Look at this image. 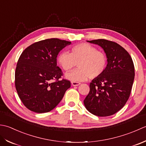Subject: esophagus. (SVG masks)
<instances>
[{
  "label": "esophagus",
  "mask_w": 146,
  "mask_h": 146,
  "mask_svg": "<svg viewBox=\"0 0 146 146\" xmlns=\"http://www.w3.org/2000/svg\"><path fill=\"white\" fill-rule=\"evenodd\" d=\"M71 83H72V85L73 86H79V85H80V84H81V83H80V82H76V81H72Z\"/></svg>",
  "instance_id": "obj_1"
}]
</instances>
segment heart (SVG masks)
<instances>
[{
    "mask_svg": "<svg viewBox=\"0 0 146 146\" xmlns=\"http://www.w3.org/2000/svg\"><path fill=\"white\" fill-rule=\"evenodd\" d=\"M57 60L65 71L72 69L77 64L78 69L65 75L67 79L72 81H84L89 77L91 79L97 78L104 72L107 65L105 53L86 43L72 47L70 53L67 52L60 53Z\"/></svg>",
    "mask_w": 146,
    "mask_h": 146,
    "instance_id": "obj_1",
    "label": "heart"
}]
</instances>
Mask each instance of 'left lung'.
<instances>
[{
  "label": "left lung",
  "instance_id": "8db88e82",
  "mask_svg": "<svg viewBox=\"0 0 146 146\" xmlns=\"http://www.w3.org/2000/svg\"><path fill=\"white\" fill-rule=\"evenodd\" d=\"M88 41L102 47L108 64L102 75L92 80L84 104L92 114L108 117L122 108L129 100L134 80V65L127 50L114 41Z\"/></svg>",
  "mask_w": 146,
  "mask_h": 146
}]
</instances>
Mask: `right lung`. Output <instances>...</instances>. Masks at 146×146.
Listing matches in <instances>:
<instances>
[{
  "mask_svg": "<svg viewBox=\"0 0 146 146\" xmlns=\"http://www.w3.org/2000/svg\"><path fill=\"white\" fill-rule=\"evenodd\" d=\"M71 42L58 38L41 40L27 47L20 55L15 72V86L23 105L36 113L55 108L70 87L60 79L63 72L56 66L58 53Z\"/></svg>",
  "mask_w": 146,
  "mask_h": 146,
  "instance_id": "1",
  "label": "right lung"
}]
</instances>
